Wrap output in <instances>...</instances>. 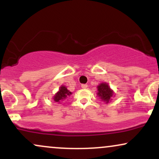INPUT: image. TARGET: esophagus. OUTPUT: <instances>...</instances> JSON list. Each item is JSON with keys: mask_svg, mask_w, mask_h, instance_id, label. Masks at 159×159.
I'll return each instance as SVG.
<instances>
[{"mask_svg": "<svg viewBox=\"0 0 159 159\" xmlns=\"http://www.w3.org/2000/svg\"><path fill=\"white\" fill-rule=\"evenodd\" d=\"M81 87L83 89H86V88H87V84H82L81 85Z\"/></svg>", "mask_w": 159, "mask_h": 159, "instance_id": "esophagus-1", "label": "esophagus"}]
</instances>
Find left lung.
Listing matches in <instances>:
<instances>
[{
    "instance_id": "1",
    "label": "left lung",
    "mask_w": 159,
    "mask_h": 159,
    "mask_svg": "<svg viewBox=\"0 0 159 159\" xmlns=\"http://www.w3.org/2000/svg\"><path fill=\"white\" fill-rule=\"evenodd\" d=\"M98 93L97 95L99 96L103 101L109 102V100L111 99V97L114 95L113 91L111 90L108 84L105 83H102L98 86Z\"/></svg>"
}]
</instances>
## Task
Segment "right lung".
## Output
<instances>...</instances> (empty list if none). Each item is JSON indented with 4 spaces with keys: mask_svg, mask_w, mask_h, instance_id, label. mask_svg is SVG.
<instances>
[{
    "mask_svg": "<svg viewBox=\"0 0 159 159\" xmlns=\"http://www.w3.org/2000/svg\"><path fill=\"white\" fill-rule=\"evenodd\" d=\"M72 94V93L69 92L67 90V88L64 86H62L60 88L59 91L55 94V96H54V100L56 102H61L62 100H63L68 96H70Z\"/></svg>",
    "mask_w": 159,
    "mask_h": 159,
    "instance_id": "add662e5",
    "label": "right lung"
}]
</instances>
